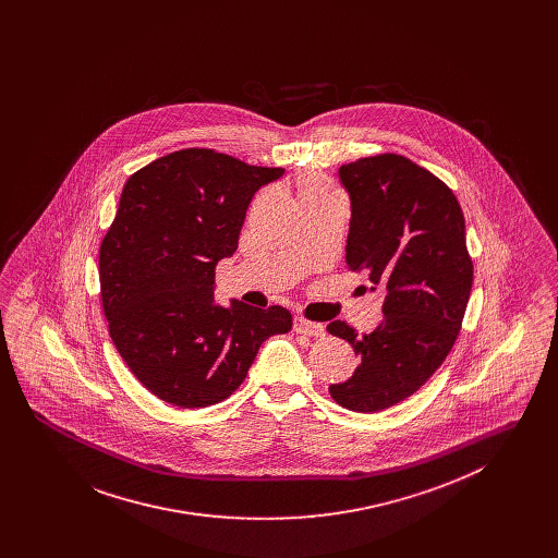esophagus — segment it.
Masks as SVG:
<instances>
[{"label":"esophagus","instance_id":"1","mask_svg":"<svg viewBox=\"0 0 558 558\" xmlns=\"http://www.w3.org/2000/svg\"><path fill=\"white\" fill-rule=\"evenodd\" d=\"M294 330H296L299 335H307V337H324V335H326L324 324L310 322V319L305 318H294Z\"/></svg>","mask_w":558,"mask_h":558}]
</instances>
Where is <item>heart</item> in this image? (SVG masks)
Returning a JSON list of instances; mask_svg holds the SVG:
<instances>
[{
  "mask_svg": "<svg viewBox=\"0 0 558 558\" xmlns=\"http://www.w3.org/2000/svg\"><path fill=\"white\" fill-rule=\"evenodd\" d=\"M337 192L332 190V186L319 178V175H305L301 182H299V198H301V205H310V203H319V201H326V198H335Z\"/></svg>",
  "mask_w": 558,
  "mask_h": 558,
  "instance_id": "1",
  "label": "heart"
}]
</instances>
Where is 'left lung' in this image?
<instances>
[{"mask_svg":"<svg viewBox=\"0 0 558 558\" xmlns=\"http://www.w3.org/2000/svg\"><path fill=\"white\" fill-rule=\"evenodd\" d=\"M339 180L351 219L345 262L385 292V318L357 335L345 322L326 330L360 355L330 396L353 412H380L416 393L448 357L473 289L464 215L450 187L416 162L380 155L347 162Z\"/></svg>","mask_w":558,"mask_h":558,"instance_id":"1","label":"left lung"}]
</instances>
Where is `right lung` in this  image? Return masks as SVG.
Wrapping results in <instances>:
<instances>
[{"label":"right lung","instance_id":"right-lung-1","mask_svg":"<svg viewBox=\"0 0 558 558\" xmlns=\"http://www.w3.org/2000/svg\"><path fill=\"white\" fill-rule=\"evenodd\" d=\"M280 167L187 148L125 182L100 246L110 339L157 398L207 408L230 398L271 335L289 332L284 307L215 303V266L232 257L246 209Z\"/></svg>","mask_w":558,"mask_h":558}]
</instances>
